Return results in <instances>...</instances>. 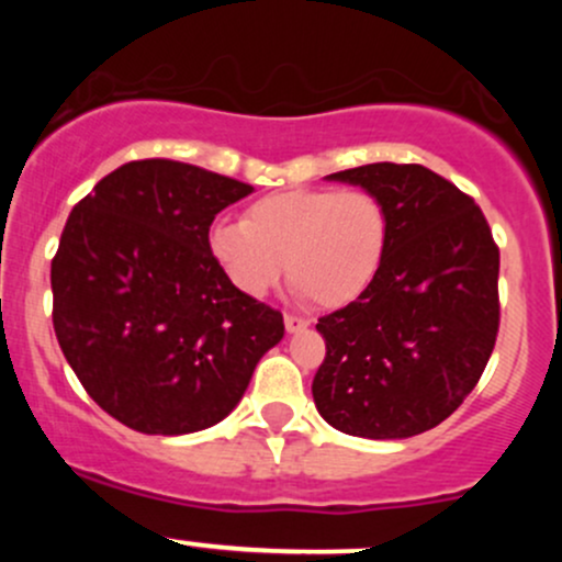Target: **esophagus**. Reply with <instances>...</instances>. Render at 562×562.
Returning a JSON list of instances; mask_svg holds the SVG:
<instances>
[{
  "label": "esophagus",
  "mask_w": 562,
  "mask_h": 562,
  "mask_svg": "<svg viewBox=\"0 0 562 562\" xmlns=\"http://www.w3.org/2000/svg\"><path fill=\"white\" fill-rule=\"evenodd\" d=\"M312 325L306 317H299V314H285V330L288 333H303Z\"/></svg>",
  "instance_id": "obj_1"
}]
</instances>
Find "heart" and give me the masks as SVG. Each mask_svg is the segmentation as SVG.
<instances>
[{
  "label": "heart",
  "instance_id": "obj_1",
  "mask_svg": "<svg viewBox=\"0 0 562 562\" xmlns=\"http://www.w3.org/2000/svg\"><path fill=\"white\" fill-rule=\"evenodd\" d=\"M391 243L389 209L370 190L293 187L245 209L243 222H216L209 254L240 293L261 299L285 274L295 293L344 308L372 288Z\"/></svg>",
  "mask_w": 562,
  "mask_h": 562
}]
</instances>
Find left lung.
Returning a JSON list of instances; mask_svg holds the SVG:
<instances>
[{
  "label": "left lung",
  "instance_id": "obj_1",
  "mask_svg": "<svg viewBox=\"0 0 562 562\" xmlns=\"http://www.w3.org/2000/svg\"><path fill=\"white\" fill-rule=\"evenodd\" d=\"M389 209L383 269L359 301L317 322L312 383L335 430L409 438L443 423L479 383L499 330V248L473 198L417 164L330 173Z\"/></svg>",
  "mask_w": 562,
  "mask_h": 562
}]
</instances>
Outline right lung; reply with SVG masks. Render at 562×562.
Segmentation results:
<instances>
[{
	"label": "right lung",
	"instance_id": "right-lung-1",
	"mask_svg": "<svg viewBox=\"0 0 562 562\" xmlns=\"http://www.w3.org/2000/svg\"><path fill=\"white\" fill-rule=\"evenodd\" d=\"M254 187L179 160L119 166L70 211L53 259V325L76 378L147 436L211 428L285 335L209 254L218 211Z\"/></svg>",
	"mask_w": 562,
	"mask_h": 562
}]
</instances>
